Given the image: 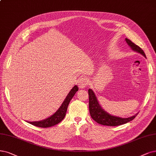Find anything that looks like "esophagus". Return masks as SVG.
<instances>
[{
	"label": "esophagus",
	"mask_w": 156,
	"mask_h": 156,
	"mask_svg": "<svg viewBox=\"0 0 156 156\" xmlns=\"http://www.w3.org/2000/svg\"><path fill=\"white\" fill-rule=\"evenodd\" d=\"M89 84V81L87 78H80L78 80V85L80 89H84L87 87Z\"/></svg>",
	"instance_id": "1"
}]
</instances>
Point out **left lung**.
Wrapping results in <instances>:
<instances>
[{
	"label": "left lung",
	"instance_id": "left-lung-1",
	"mask_svg": "<svg viewBox=\"0 0 156 156\" xmlns=\"http://www.w3.org/2000/svg\"><path fill=\"white\" fill-rule=\"evenodd\" d=\"M125 40L127 42L128 45L132 49V50L138 52V53H140L146 57L145 53H144V51L140 47L132 42L128 38H125ZM88 93L89 99V107L90 116L98 123L107 126H118L126 123L133 120L137 115V114H136L134 116L127 118H122L117 116H111V115L108 114L101 107L98 101L97 100L94 92L91 89H89Z\"/></svg>",
	"mask_w": 156,
	"mask_h": 156
}]
</instances>
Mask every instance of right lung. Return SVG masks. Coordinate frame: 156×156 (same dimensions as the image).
I'll return each mask as SVG.
<instances>
[{"instance_id":"obj_1","label":"right lung","mask_w":156,"mask_h":156,"mask_svg":"<svg viewBox=\"0 0 156 156\" xmlns=\"http://www.w3.org/2000/svg\"><path fill=\"white\" fill-rule=\"evenodd\" d=\"M78 90V86L75 85L74 87L71 90V91L69 92V93L67 94L64 101L63 102L62 105L58 108V110L53 115H52L51 117L45 119H44L42 121H39V122H29L28 123L34 126H38V127H42V128L51 127V126H53L55 125L58 124L63 119V118H64L67 112V109L69 105V103L71 101L73 97L74 96L75 93H76V91Z\"/></svg>"}]
</instances>
